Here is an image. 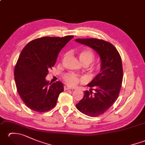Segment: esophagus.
I'll return each mask as SVG.
<instances>
[{
    "label": "esophagus",
    "mask_w": 145,
    "mask_h": 145,
    "mask_svg": "<svg viewBox=\"0 0 145 145\" xmlns=\"http://www.w3.org/2000/svg\"><path fill=\"white\" fill-rule=\"evenodd\" d=\"M70 89H72L70 87H68V86H64V90H70Z\"/></svg>",
    "instance_id": "34e87169"
}]
</instances>
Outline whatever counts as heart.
<instances>
[{
  "instance_id": "obj_1",
  "label": "heart",
  "mask_w": 145,
  "mask_h": 145,
  "mask_svg": "<svg viewBox=\"0 0 145 145\" xmlns=\"http://www.w3.org/2000/svg\"><path fill=\"white\" fill-rule=\"evenodd\" d=\"M78 58L82 65H86L88 66L93 62L95 59V54L90 49L85 48L79 52ZM92 70H95L94 68H92ZM63 80L66 84L71 87H74L80 83L84 82V78L82 76L69 73L63 75Z\"/></svg>"
}]
</instances>
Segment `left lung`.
<instances>
[{
    "label": "left lung",
    "mask_w": 145,
    "mask_h": 145,
    "mask_svg": "<svg viewBox=\"0 0 145 145\" xmlns=\"http://www.w3.org/2000/svg\"><path fill=\"white\" fill-rule=\"evenodd\" d=\"M75 41L93 48L100 58V73L87 85L90 91H85L84 97L76 105L85 115L98 116L106 112L118 97L123 76L121 58L116 48L103 40L77 39Z\"/></svg>",
    "instance_id": "8db88e82"
}]
</instances>
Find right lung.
I'll use <instances>...</instances> for the list:
<instances>
[{
  "label": "right lung",
  "mask_w": 145,
  "mask_h": 145,
  "mask_svg": "<svg viewBox=\"0 0 145 145\" xmlns=\"http://www.w3.org/2000/svg\"><path fill=\"white\" fill-rule=\"evenodd\" d=\"M73 37L39 38L21 52L14 69L15 82L21 99L30 109L45 112L55 106L63 85L60 82L52 84L45 77L56 63L58 53Z\"/></svg>",
  "instance_id": "right-lung-1"
}]
</instances>
